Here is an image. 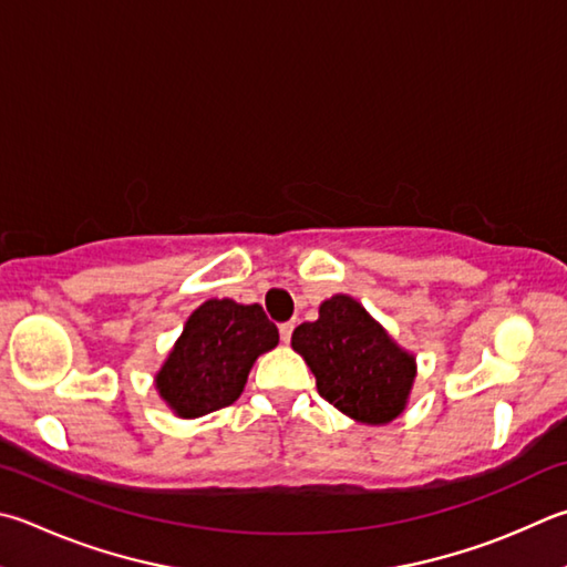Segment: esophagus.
<instances>
[{
	"mask_svg": "<svg viewBox=\"0 0 567 567\" xmlns=\"http://www.w3.org/2000/svg\"><path fill=\"white\" fill-rule=\"evenodd\" d=\"M292 329H295V324H292V322H285V324H280V337H282V342H285V344H290V339H292Z\"/></svg>",
	"mask_w": 567,
	"mask_h": 567,
	"instance_id": "obj_1",
	"label": "esophagus"
}]
</instances>
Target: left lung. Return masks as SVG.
<instances>
[{"instance_id":"obj_1","label":"left lung","mask_w":567,"mask_h":567,"mask_svg":"<svg viewBox=\"0 0 567 567\" xmlns=\"http://www.w3.org/2000/svg\"><path fill=\"white\" fill-rule=\"evenodd\" d=\"M295 352L317 379L319 396L364 424H386L406 404L414 357L401 352L357 300L334 295L317 322L292 332Z\"/></svg>"}]
</instances>
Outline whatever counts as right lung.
<instances>
[{
	"mask_svg": "<svg viewBox=\"0 0 567 567\" xmlns=\"http://www.w3.org/2000/svg\"><path fill=\"white\" fill-rule=\"evenodd\" d=\"M277 342L260 305L208 300L185 322L156 386L178 416L210 414L240 396L255 359Z\"/></svg>",
	"mask_w": 567,
	"mask_h": 567,
	"instance_id": "1",
	"label": "right lung"
}]
</instances>
